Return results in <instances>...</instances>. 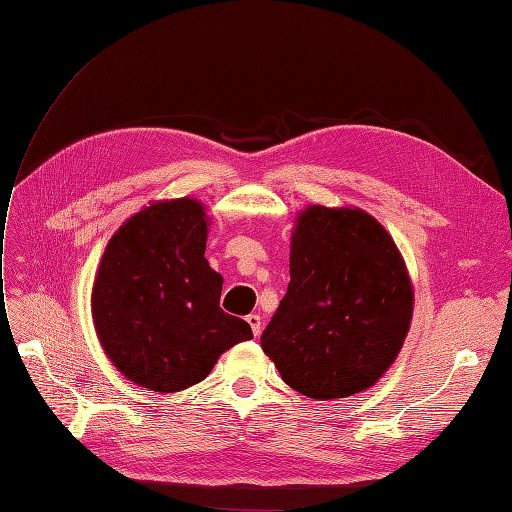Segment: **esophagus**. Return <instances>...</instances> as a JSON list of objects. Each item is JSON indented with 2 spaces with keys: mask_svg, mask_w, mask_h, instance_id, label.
Returning <instances> with one entry per match:
<instances>
[{
  "mask_svg": "<svg viewBox=\"0 0 512 512\" xmlns=\"http://www.w3.org/2000/svg\"><path fill=\"white\" fill-rule=\"evenodd\" d=\"M247 320V324H250L252 327V333L258 337L260 335V329H262V320H260V316L258 314H250L245 318Z\"/></svg>",
  "mask_w": 512,
  "mask_h": 512,
  "instance_id": "1",
  "label": "esophagus"
}]
</instances>
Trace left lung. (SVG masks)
Masks as SVG:
<instances>
[{
    "label": "left lung",
    "mask_w": 512,
    "mask_h": 512,
    "mask_svg": "<svg viewBox=\"0 0 512 512\" xmlns=\"http://www.w3.org/2000/svg\"><path fill=\"white\" fill-rule=\"evenodd\" d=\"M414 288L374 215L309 205L290 237V282L260 337L290 389L342 399L371 389L406 342Z\"/></svg>",
    "instance_id": "obj_1"
}]
</instances>
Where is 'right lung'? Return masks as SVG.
Wrapping results in <instances>:
<instances>
[{"label":"right lung","mask_w":512,"mask_h":512,"mask_svg":"<svg viewBox=\"0 0 512 512\" xmlns=\"http://www.w3.org/2000/svg\"><path fill=\"white\" fill-rule=\"evenodd\" d=\"M209 215L196 198L153 200L108 241L91 288L104 354L136 386L179 393L252 339L220 307L222 275L205 258Z\"/></svg>","instance_id":"obj_1"}]
</instances>
